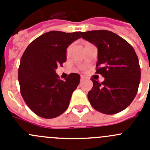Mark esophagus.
Here are the masks:
<instances>
[{
  "label": "esophagus",
  "instance_id": "esophagus-1",
  "mask_svg": "<svg viewBox=\"0 0 150 150\" xmlns=\"http://www.w3.org/2000/svg\"><path fill=\"white\" fill-rule=\"evenodd\" d=\"M85 79H86V78H85V77L83 76V75H81V81H84Z\"/></svg>",
  "mask_w": 150,
  "mask_h": 150
}]
</instances>
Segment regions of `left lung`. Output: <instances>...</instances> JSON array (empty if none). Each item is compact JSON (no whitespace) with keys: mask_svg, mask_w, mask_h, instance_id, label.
<instances>
[{"mask_svg":"<svg viewBox=\"0 0 150 150\" xmlns=\"http://www.w3.org/2000/svg\"><path fill=\"white\" fill-rule=\"evenodd\" d=\"M82 38L98 49L96 73L102 83L91 78L93 87L88 99L95 110L115 114L130 105L137 94L141 69L133 47L116 33L106 30L81 32Z\"/></svg>","mask_w":150,"mask_h":150,"instance_id":"obj_1","label":"left lung"}]
</instances>
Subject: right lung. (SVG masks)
<instances>
[{"mask_svg": "<svg viewBox=\"0 0 150 150\" xmlns=\"http://www.w3.org/2000/svg\"><path fill=\"white\" fill-rule=\"evenodd\" d=\"M81 32L52 30L33 40L20 60L18 81L23 100L39 117L53 119L63 114L81 77L71 73L65 81L56 73L67 60V49L81 38Z\"/></svg>", "mask_w": 150, "mask_h": 150, "instance_id": "1", "label": "right lung"}]
</instances>
